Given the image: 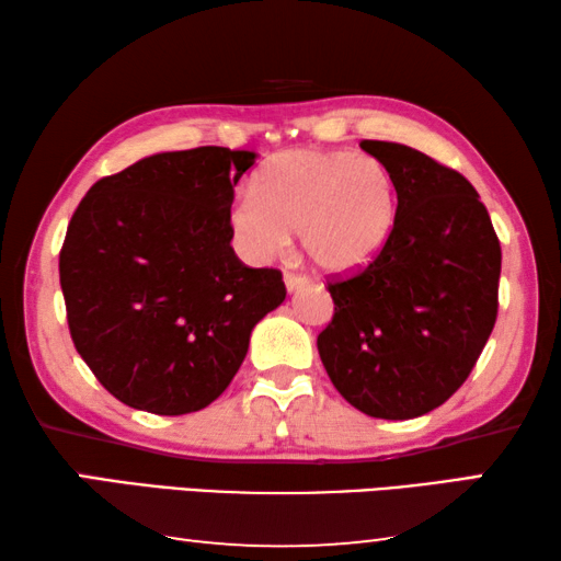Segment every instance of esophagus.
I'll use <instances>...</instances> for the list:
<instances>
[{
    "instance_id": "esophagus-1",
    "label": "esophagus",
    "mask_w": 561,
    "mask_h": 561,
    "mask_svg": "<svg viewBox=\"0 0 561 561\" xmlns=\"http://www.w3.org/2000/svg\"><path fill=\"white\" fill-rule=\"evenodd\" d=\"M284 284H287V291H297V289H301V287H307L309 279L301 277V274L287 272V274H284Z\"/></svg>"
}]
</instances>
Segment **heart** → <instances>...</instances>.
Masks as SVG:
<instances>
[{
	"label": "heart",
	"mask_w": 561,
	"mask_h": 561,
	"mask_svg": "<svg viewBox=\"0 0 561 561\" xmlns=\"http://www.w3.org/2000/svg\"><path fill=\"white\" fill-rule=\"evenodd\" d=\"M398 190L383 160L348 150L297 148L274 156L237 195L230 225L252 260L284 252L299 230L304 252L327 274L371 264L393 234Z\"/></svg>",
	"instance_id": "1"
}]
</instances>
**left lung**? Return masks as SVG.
<instances>
[{
	"label": "left lung",
	"instance_id": "8db88e82",
	"mask_svg": "<svg viewBox=\"0 0 561 561\" xmlns=\"http://www.w3.org/2000/svg\"><path fill=\"white\" fill-rule=\"evenodd\" d=\"M398 190L393 234L354 277L329 282L317 339L331 383L360 413L405 421L458 391L497 319L500 240L478 190L421 150L360 140Z\"/></svg>",
	"mask_w": 561,
	"mask_h": 561
}]
</instances>
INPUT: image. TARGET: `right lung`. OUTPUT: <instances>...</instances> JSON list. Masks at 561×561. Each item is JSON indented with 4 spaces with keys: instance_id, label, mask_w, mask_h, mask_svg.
Here are the masks:
<instances>
[{
    "instance_id": "1",
    "label": "right lung",
    "mask_w": 561,
    "mask_h": 561,
    "mask_svg": "<svg viewBox=\"0 0 561 561\" xmlns=\"http://www.w3.org/2000/svg\"><path fill=\"white\" fill-rule=\"evenodd\" d=\"M250 150L203 146L148 156L101 178L59 254L73 346L121 403L201 411L242 366L260 319L287 297L279 270L232 250L234 185Z\"/></svg>"
}]
</instances>
